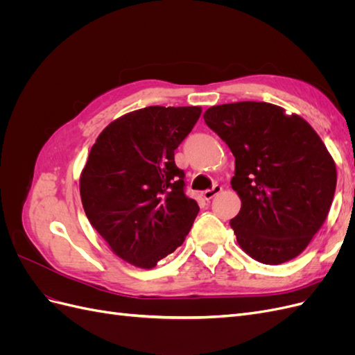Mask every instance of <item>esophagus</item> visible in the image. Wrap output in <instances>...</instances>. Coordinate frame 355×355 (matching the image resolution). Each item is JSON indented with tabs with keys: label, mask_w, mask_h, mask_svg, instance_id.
<instances>
[{
	"label": "esophagus",
	"mask_w": 355,
	"mask_h": 355,
	"mask_svg": "<svg viewBox=\"0 0 355 355\" xmlns=\"http://www.w3.org/2000/svg\"><path fill=\"white\" fill-rule=\"evenodd\" d=\"M222 191V187H219V185H214L211 189H206L202 192V197H204V200H211L213 197H216L219 192Z\"/></svg>",
	"instance_id": "34e87169"
}]
</instances>
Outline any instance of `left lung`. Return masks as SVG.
I'll return each instance as SVG.
<instances>
[{
  "label": "left lung",
  "mask_w": 355,
  "mask_h": 355,
  "mask_svg": "<svg viewBox=\"0 0 355 355\" xmlns=\"http://www.w3.org/2000/svg\"><path fill=\"white\" fill-rule=\"evenodd\" d=\"M204 121L235 157L241 209L231 228L254 261L278 265L305 250L324 223L336 166L304 118L266 102L211 106Z\"/></svg>",
  "instance_id": "left-lung-1"
}]
</instances>
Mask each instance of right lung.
<instances>
[{
	"label": "right lung",
	"mask_w": 355,
	"mask_h": 355,
	"mask_svg": "<svg viewBox=\"0 0 355 355\" xmlns=\"http://www.w3.org/2000/svg\"><path fill=\"white\" fill-rule=\"evenodd\" d=\"M200 115V106H148L112 121L90 149L80 178L83 207L128 263L154 268L185 241L197 218L175 149Z\"/></svg>",
	"instance_id": "right-lung-1"
}]
</instances>
